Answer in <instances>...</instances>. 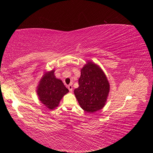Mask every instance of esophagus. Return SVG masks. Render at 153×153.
<instances>
[{
    "mask_svg": "<svg viewBox=\"0 0 153 153\" xmlns=\"http://www.w3.org/2000/svg\"><path fill=\"white\" fill-rule=\"evenodd\" d=\"M68 89H69V91H70V92H72V90H73L72 85H68Z\"/></svg>",
    "mask_w": 153,
    "mask_h": 153,
    "instance_id": "esophagus-1",
    "label": "esophagus"
}]
</instances>
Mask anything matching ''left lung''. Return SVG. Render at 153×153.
<instances>
[{
	"label": "left lung",
	"instance_id": "left-lung-1",
	"mask_svg": "<svg viewBox=\"0 0 153 153\" xmlns=\"http://www.w3.org/2000/svg\"><path fill=\"white\" fill-rule=\"evenodd\" d=\"M78 82V88L74 93L81 108L90 113L101 110L110 91V83L101 68L91 61L87 62L81 69Z\"/></svg>",
	"mask_w": 153,
	"mask_h": 153
}]
</instances>
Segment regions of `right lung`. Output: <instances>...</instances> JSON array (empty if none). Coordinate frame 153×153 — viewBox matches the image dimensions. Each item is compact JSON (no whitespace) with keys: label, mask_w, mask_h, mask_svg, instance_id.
Instances as JSON below:
<instances>
[{"label":"right lung","mask_w":153,"mask_h":153,"mask_svg":"<svg viewBox=\"0 0 153 153\" xmlns=\"http://www.w3.org/2000/svg\"><path fill=\"white\" fill-rule=\"evenodd\" d=\"M54 71H45L36 90L41 102L50 110L58 107L62 97L69 92L62 80L55 76Z\"/></svg>","instance_id":"right-lung-1"}]
</instances>
